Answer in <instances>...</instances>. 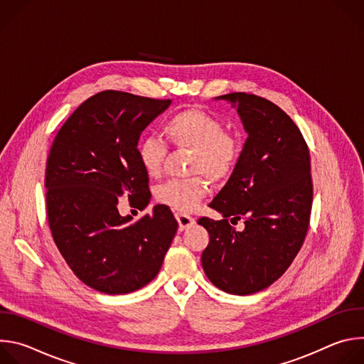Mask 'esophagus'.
<instances>
[{"mask_svg":"<svg viewBox=\"0 0 364 364\" xmlns=\"http://www.w3.org/2000/svg\"><path fill=\"white\" fill-rule=\"evenodd\" d=\"M176 219L178 222L180 230H184V229H187V228L194 225V218H191L188 215H184V213H176Z\"/></svg>","mask_w":364,"mask_h":364,"instance_id":"34e87169","label":"esophagus"}]
</instances>
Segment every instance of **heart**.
<instances>
[{
    "mask_svg": "<svg viewBox=\"0 0 364 364\" xmlns=\"http://www.w3.org/2000/svg\"><path fill=\"white\" fill-rule=\"evenodd\" d=\"M164 135L176 148L191 151L188 174L196 176L160 184L155 198L177 212H191L209 188L205 176L220 183L232 176L240 159V141L225 131V124L218 117L197 108L171 115L164 124ZM166 154L167 148L159 138L146 136L139 142L138 159L146 176L161 174Z\"/></svg>",
    "mask_w": 364,
    "mask_h": 364,
    "instance_id": "obj_1",
    "label": "heart"
}]
</instances>
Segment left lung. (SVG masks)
Returning a JSON list of instances; mask_svg holds the SVG:
<instances>
[{
    "label": "left lung",
    "mask_w": 364,
    "mask_h": 364,
    "mask_svg": "<svg viewBox=\"0 0 364 364\" xmlns=\"http://www.w3.org/2000/svg\"><path fill=\"white\" fill-rule=\"evenodd\" d=\"M230 100L247 132L239 163L209 204L222 220L200 218L210 240L201 253L204 274L219 289L249 295L274 284L292 264L309 226L313 180L308 145L278 105L252 93ZM245 220L237 232L228 222Z\"/></svg>",
    "instance_id": "1"
}]
</instances>
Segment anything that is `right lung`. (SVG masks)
I'll use <instances>...</instances> for the list:
<instances>
[{
	"label": "right lung",
	"mask_w": 364,
	"mask_h": 364,
	"mask_svg": "<svg viewBox=\"0 0 364 364\" xmlns=\"http://www.w3.org/2000/svg\"><path fill=\"white\" fill-rule=\"evenodd\" d=\"M119 90H103L68 118L46 163V209L53 240L73 274L109 295L134 292L163 265L178 223L170 207L132 222L118 212L119 197L144 210L151 198L138 159L145 127L170 107Z\"/></svg>",
	"instance_id": "add662e5"
}]
</instances>
